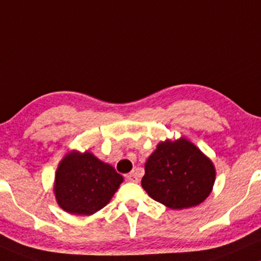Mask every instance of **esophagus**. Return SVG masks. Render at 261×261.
<instances>
[{
  "label": "esophagus",
  "mask_w": 261,
  "mask_h": 261,
  "mask_svg": "<svg viewBox=\"0 0 261 261\" xmlns=\"http://www.w3.org/2000/svg\"><path fill=\"white\" fill-rule=\"evenodd\" d=\"M125 178H127V180H129V181H133V182H138V181H139V178H138V175H137L134 172L129 173V174L125 176Z\"/></svg>",
  "instance_id": "esophagus-1"
}]
</instances>
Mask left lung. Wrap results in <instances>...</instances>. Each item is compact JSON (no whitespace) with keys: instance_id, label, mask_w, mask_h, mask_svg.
<instances>
[{"instance_id":"8db88e82","label":"left lung","mask_w":261,"mask_h":261,"mask_svg":"<svg viewBox=\"0 0 261 261\" xmlns=\"http://www.w3.org/2000/svg\"><path fill=\"white\" fill-rule=\"evenodd\" d=\"M213 162L185 138L161 141L145 163L141 186L155 201L170 209L195 207L212 192Z\"/></svg>"}]
</instances>
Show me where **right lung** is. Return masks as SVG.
<instances>
[{
    "instance_id": "right-lung-1",
    "label": "right lung",
    "mask_w": 261,
    "mask_h": 261,
    "mask_svg": "<svg viewBox=\"0 0 261 261\" xmlns=\"http://www.w3.org/2000/svg\"><path fill=\"white\" fill-rule=\"evenodd\" d=\"M123 181L115 168L88 152L70 151L60 161L54 180L59 207L70 214L92 215L110 202Z\"/></svg>"
}]
</instances>
